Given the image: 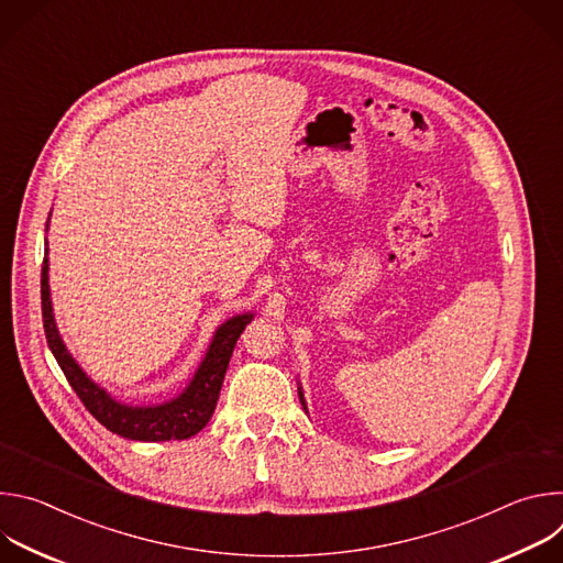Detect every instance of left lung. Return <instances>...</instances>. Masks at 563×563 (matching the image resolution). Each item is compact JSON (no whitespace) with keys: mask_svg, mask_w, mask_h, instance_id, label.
<instances>
[{"mask_svg":"<svg viewBox=\"0 0 563 563\" xmlns=\"http://www.w3.org/2000/svg\"><path fill=\"white\" fill-rule=\"evenodd\" d=\"M298 396H300V404H302V408H305V412H307V404H305V394H302V387H300V383H298Z\"/></svg>","mask_w":563,"mask_h":563,"instance_id":"obj_1","label":"left lung"}]
</instances>
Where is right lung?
Returning a JSON list of instances; mask_svg holds the SVG:
<instances>
[{
  "label": "right lung",
  "mask_w": 563,
  "mask_h": 563,
  "mask_svg": "<svg viewBox=\"0 0 563 563\" xmlns=\"http://www.w3.org/2000/svg\"><path fill=\"white\" fill-rule=\"evenodd\" d=\"M48 220H51V213H48ZM46 229H48V222H46ZM42 318H44L46 343L57 365L62 367L64 376L68 378L70 387L75 389L79 400H82L85 408L107 430L131 441H183L198 434L209 423L218 404V394H220L235 341L252 323L254 313L252 311L238 313L227 318L222 325H218L187 387L178 396L155 406L122 404V400L111 396L102 385H98L82 367H79V363L73 358L68 347L64 345L55 325L53 305H51L48 243L44 247V265H42Z\"/></svg>",
  "instance_id": "add662e5"
}]
</instances>
